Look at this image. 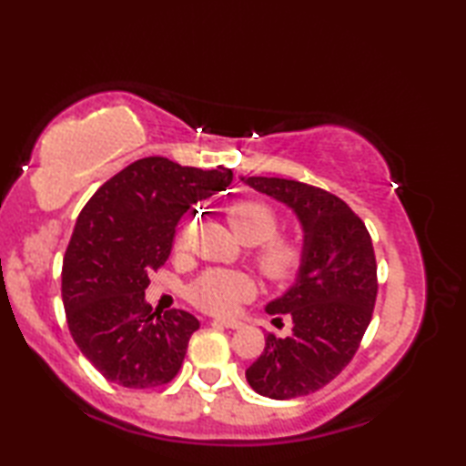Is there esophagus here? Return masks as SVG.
Returning a JSON list of instances; mask_svg holds the SVG:
<instances>
[{"mask_svg":"<svg viewBox=\"0 0 466 466\" xmlns=\"http://www.w3.org/2000/svg\"><path fill=\"white\" fill-rule=\"evenodd\" d=\"M214 322L224 326V329H232V330L242 329V320L238 319H226V316H220V319H214Z\"/></svg>","mask_w":466,"mask_h":466,"instance_id":"1","label":"esophagus"}]
</instances>
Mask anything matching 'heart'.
Masks as SVG:
<instances>
[{
	"label": "heart",
	"mask_w": 466,
	"mask_h": 466,
	"mask_svg": "<svg viewBox=\"0 0 466 466\" xmlns=\"http://www.w3.org/2000/svg\"><path fill=\"white\" fill-rule=\"evenodd\" d=\"M228 224L244 242L254 244L252 258L270 282H289L300 274L309 246L300 232H279L280 216L274 208L256 198L236 200L226 210ZM254 294V282L238 270L210 268L187 289V299L208 312H234Z\"/></svg>",
	"instance_id": "heart-1"
}]
</instances>
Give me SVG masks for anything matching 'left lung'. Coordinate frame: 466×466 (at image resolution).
I'll return each mask as SVG.
<instances>
[{"label": "left lung", "instance_id": "1", "mask_svg": "<svg viewBox=\"0 0 466 466\" xmlns=\"http://www.w3.org/2000/svg\"><path fill=\"white\" fill-rule=\"evenodd\" d=\"M242 180L292 208L309 246L290 290L266 306L268 314L292 316V334L268 332L246 380L268 399L304 397L344 370L369 329L379 292L372 238L350 206L322 187L284 177Z\"/></svg>", "mask_w": 466, "mask_h": 466}]
</instances>
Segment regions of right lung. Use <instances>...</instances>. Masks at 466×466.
I'll return each mask as SVG.
<instances>
[{"instance_id":"obj_1","label":"right lung","mask_w":466,"mask_h":466,"mask_svg":"<svg viewBox=\"0 0 466 466\" xmlns=\"http://www.w3.org/2000/svg\"><path fill=\"white\" fill-rule=\"evenodd\" d=\"M232 177L228 167L142 157L82 208L64 256L62 299L77 349L110 382L154 389L180 370L200 322L186 310H152L144 292L172 252L180 218Z\"/></svg>"}]
</instances>
